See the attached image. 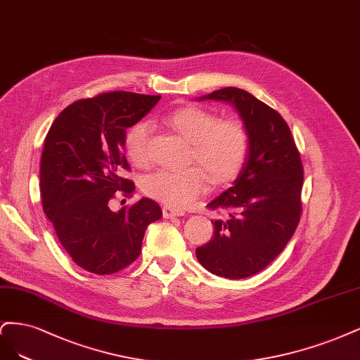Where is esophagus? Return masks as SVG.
<instances>
[{"mask_svg":"<svg viewBox=\"0 0 360 360\" xmlns=\"http://www.w3.org/2000/svg\"><path fill=\"white\" fill-rule=\"evenodd\" d=\"M184 212L179 210H175V207H170V206H165L163 207V217L165 218H173V217H182Z\"/></svg>","mask_w":360,"mask_h":360,"instance_id":"esophagus-1","label":"esophagus"}]
</instances>
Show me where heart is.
<instances>
[{
  "label": "heart",
  "mask_w": 360,
  "mask_h": 360,
  "mask_svg": "<svg viewBox=\"0 0 360 360\" xmlns=\"http://www.w3.org/2000/svg\"><path fill=\"white\" fill-rule=\"evenodd\" d=\"M167 124L191 145L190 160L200 165L212 182L223 184L233 179L245 163L250 134L242 122L219 121L215 113L205 109L184 108L173 112ZM150 131L153 129L148 122H141L127 136V154L139 166L146 165L149 160ZM201 169L155 172L145 179L143 191L166 206L184 207L206 188L207 172Z\"/></svg>",
  "instance_id": "1"
}]
</instances>
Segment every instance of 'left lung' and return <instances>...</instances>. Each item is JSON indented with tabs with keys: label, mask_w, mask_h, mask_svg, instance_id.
I'll return each instance as SVG.
<instances>
[{
	"label": "left lung",
	"mask_w": 360,
	"mask_h": 360,
	"mask_svg": "<svg viewBox=\"0 0 360 360\" xmlns=\"http://www.w3.org/2000/svg\"><path fill=\"white\" fill-rule=\"evenodd\" d=\"M197 100L231 104L250 134L236 179L207 203L226 218L212 219L214 238L195 250L205 269L240 280L263 271L293 236L302 211V161L281 115L250 92L229 86Z\"/></svg>",
	"instance_id": "left-lung-1"
}]
</instances>
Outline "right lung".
Listing matches in <instances>:
<instances>
[{
	"instance_id": "1",
	"label": "right lung",
	"mask_w": 360,
	"mask_h": 360,
	"mask_svg": "<svg viewBox=\"0 0 360 360\" xmlns=\"http://www.w3.org/2000/svg\"><path fill=\"white\" fill-rule=\"evenodd\" d=\"M161 96L113 91L65 108L46 136L40 165L43 211L68 256L80 268L110 275L141 254L145 231L161 207L142 197L113 212L115 193L130 195L134 184L120 176L130 169L125 131L148 115Z\"/></svg>"
}]
</instances>
